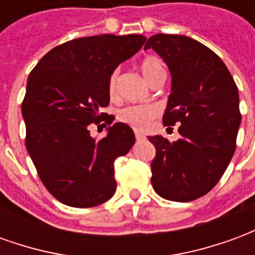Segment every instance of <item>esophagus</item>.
Segmentation results:
<instances>
[{
    "instance_id": "1",
    "label": "esophagus",
    "mask_w": 255,
    "mask_h": 255,
    "mask_svg": "<svg viewBox=\"0 0 255 255\" xmlns=\"http://www.w3.org/2000/svg\"><path fill=\"white\" fill-rule=\"evenodd\" d=\"M135 138H136V140H143V139H146V136H144L142 132H138V131H136V132H135Z\"/></svg>"
}]
</instances>
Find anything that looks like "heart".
Returning a JSON list of instances; mask_svg holds the SVG:
<instances>
[{"label": "heart", "instance_id": "heart-1", "mask_svg": "<svg viewBox=\"0 0 255 255\" xmlns=\"http://www.w3.org/2000/svg\"><path fill=\"white\" fill-rule=\"evenodd\" d=\"M139 69H140L144 80L150 83V80L160 71H162V65H161L160 60L154 57H147L140 63ZM117 79H119V71L112 72L109 82H108V90H109V95L112 98H115L117 95ZM158 112L160 111L155 105H132L127 106L119 112V119H120V122L126 123L136 129H146L150 127L151 122L157 117Z\"/></svg>", "mask_w": 255, "mask_h": 255}]
</instances>
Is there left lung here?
Returning a JSON list of instances; mask_svg holds the SVG:
<instances>
[{
  "mask_svg": "<svg viewBox=\"0 0 255 255\" xmlns=\"http://www.w3.org/2000/svg\"><path fill=\"white\" fill-rule=\"evenodd\" d=\"M144 49H153L172 76L162 123L180 124L176 142L149 136L155 147L151 184L160 197L190 202L219 183L235 153L238 87L221 58L190 36L157 34Z\"/></svg>",
  "mask_w": 255,
  "mask_h": 255,
  "instance_id": "8db88e82",
  "label": "left lung"
}]
</instances>
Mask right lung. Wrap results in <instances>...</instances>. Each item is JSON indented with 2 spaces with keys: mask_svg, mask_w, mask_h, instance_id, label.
Masks as SVG:
<instances>
[{
  "mask_svg": "<svg viewBox=\"0 0 255 255\" xmlns=\"http://www.w3.org/2000/svg\"><path fill=\"white\" fill-rule=\"evenodd\" d=\"M144 42L138 34L78 38L52 49L31 71L21 104L25 146L47 191L64 205L93 208L116 191L113 164L129 151L135 135L98 113L111 100L112 72ZM101 121L108 133L95 141L88 126Z\"/></svg>",
  "mask_w": 255,
  "mask_h": 255,
  "instance_id": "1",
  "label": "right lung"
}]
</instances>
